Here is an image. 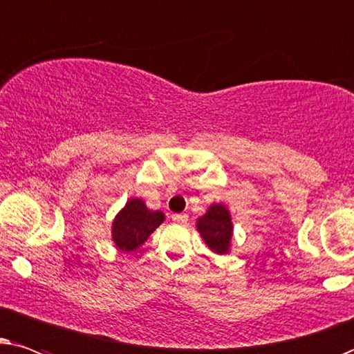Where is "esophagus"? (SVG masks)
I'll return each mask as SVG.
<instances>
[{
  "label": "esophagus",
  "mask_w": 354,
  "mask_h": 354,
  "mask_svg": "<svg viewBox=\"0 0 354 354\" xmlns=\"http://www.w3.org/2000/svg\"><path fill=\"white\" fill-rule=\"evenodd\" d=\"M187 218H189L187 214H174V215H171V220L174 221V223H186Z\"/></svg>",
  "instance_id": "1"
}]
</instances>
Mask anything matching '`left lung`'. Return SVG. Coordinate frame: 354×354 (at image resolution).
<instances>
[{
    "mask_svg": "<svg viewBox=\"0 0 354 354\" xmlns=\"http://www.w3.org/2000/svg\"><path fill=\"white\" fill-rule=\"evenodd\" d=\"M197 230L212 251L220 254L230 252L233 238V221L230 210L223 204H212L205 215L197 218Z\"/></svg>",
    "mask_w": 354,
    "mask_h": 354,
    "instance_id": "left-lung-1",
    "label": "left lung"
}]
</instances>
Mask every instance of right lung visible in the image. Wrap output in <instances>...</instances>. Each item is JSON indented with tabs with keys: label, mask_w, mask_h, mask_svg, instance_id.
I'll use <instances>...</instances> for the list:
<instances>
[{
	"label": "right lung",
	"mask_w": 354,
	"mask_h": 354,
	"mask_svg": "<svg viewBox=\"0 0 354 354\" xmlns=\"http://www.w3.org/2000/svg\"><path fill=\"white\" fill-rule=\"evenodd\" d=\"M163 220V212L149 210L142 199H129L113 220L111 238L121 251H136L147 241Z\"/></svg>",
	"instance_id": "add662e5"
}]
</instances>
